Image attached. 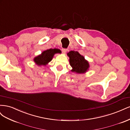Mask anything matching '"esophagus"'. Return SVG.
<instances>
[{
	"mask_svg": "<svg viewBox=\"0 0 130 130\" xmlns=\"http://www.w3.org/2000/svg\"><path fill=\"white\" fill-rule=\"evenodd\" d=\"M67 49H65V48H62V52L63 53H66L67 52Z\"/></svg>",
	"mask_w": 130,
	"mask_h": 130,
	"instance_id": "obj_1",
	"label": "esophagus"
}]
</instances>
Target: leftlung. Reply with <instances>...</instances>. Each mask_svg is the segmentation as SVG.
<instances>
[{
	"mask_svg": "<svg viewBox=\"0 0 130 130\" xmlns=\"http://www.w3.org/2000/svg\"><path fill=\"white\" fill-rule=\"evenodd\" d=\"M69 57V63L73 69L72 72L78 74L85 73L89 69V64L88 62L86 60L85 57L78 52L70 51L67 54Z\"/></svg>",
	"mask_w": 130,
	"mask_h": 130,
	"instance_id": "left-lung-1",
	"label": "left lung"
}]
</instances>
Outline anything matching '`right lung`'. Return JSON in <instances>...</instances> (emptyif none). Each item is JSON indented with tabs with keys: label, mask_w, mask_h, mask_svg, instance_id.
<instances>
[{
	"label": "right lung",
	"mask_w": 130,
	"mask_h": 130,
	"mask_svg": "<svg viewBox=\"0 0 130 130\" xmlns=\"http://www.w3.org/2000/svg\"><path fill=\"white\" fill-rule=\"evenodd\" d=\"M56 53H61L60 50L58 49H50L44 51L41 55L35 57L34 61L37 65L45 66L52 60L54 55Z\"/></svg>",
	"instance_id": "right-lung-1"
}]
</instances>
